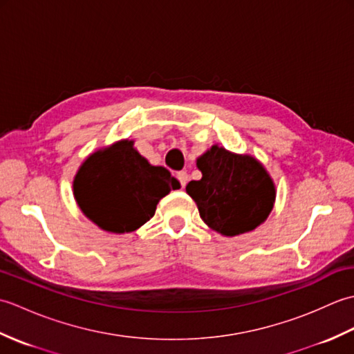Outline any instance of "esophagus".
<instances>
[{"label":"esophagus","mask_w":354,"mask_h":354,"mask_svg":"<svg viewBox=\"0 0 354 354\" xmlns=\"http://www.w3.org/2000/svg\"><path fill=\"white\" fill-rule=\"evenodd\" d=\"M176 179H178L179 184H181V187L184 189V187L187 185V181H189V175H187V171H178L176 173Z\"/></svg>","instance_id":"34e87169"}]
</instances>
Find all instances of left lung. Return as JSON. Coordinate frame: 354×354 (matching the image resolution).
Segmentation results:
<instances>
[{"instance_id":"obj_1","label":"left lung","mask_w":354,"mask_h":354,"mask_svg":"<svg viewBox=\"0 0 354 354\" xmlns=\"http://www.w3.org/2000/svg\"><path fill=\"white\" fill-rule=\"evenodd\" d=\"M198 169L202 179L190 181L185 190L209 228L223 236H237L266 221L275 187L257 160L213 146L199 158Z\"/></svg>"}]
</instances>
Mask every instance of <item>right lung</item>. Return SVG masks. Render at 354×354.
Instances as JSON below:
<instances>
[{
  "instance_id": "1",
  "label": "right lung",
  "mask_w": 354,
  "mask_h": 354,
  "mask_svg": "<svg viewBox=\"0 0 354 354\" xmlns=\"http://www.w3.org/2000/svg\"><path fill=\"white\" fill-rule=\"evenodd\" d=\"M73 187L82 212L102 230L131 232L155 214L160 199L179 189V183L124 140L89 156Z\"/></svg>"
}]
</instances>
